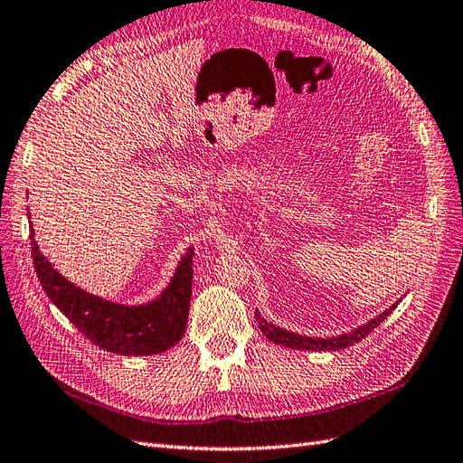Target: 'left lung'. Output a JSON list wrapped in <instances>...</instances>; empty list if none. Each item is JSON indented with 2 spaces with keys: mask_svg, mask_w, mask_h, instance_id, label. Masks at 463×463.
Returning a JSON list of instances; mask_svg holds the SVG:
<instances>
[{
  "mask_svg": "<svg viewBox=\"0 0 463 463\" xmlns=\"http://www.w3.org/2000/svg\"><path fill=\"white\" fill-rule=\"evenodd\" d=\"M398 307V302H395L393 307H390L388 310L382 312L376 318H373L371 322H366L364 326L353 329L349 334H343L337 337H307V335H298L293 332H287L283 327H275L273 324H269L268 320H263L260 312H256V320L260 324L261 334L266 335L269 341L277 343V345H285L288 349H298V351H339V349H345L354 345V343H359L361 339H364L368 334L373 332L374 327H378L382 322H384L388 316L392 314V310Z\"/></svg>",
  "mask_w": 463,
  "mask_h": 463,
  "instance_id": "8db88e82",
  "label": "left lung"
}]
</instances>
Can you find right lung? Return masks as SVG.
Returning <instances> with one entry per match:
<instances>
[{
	"label": "right lung",
	"mask_w": 463,
	"mask_h": 463,
	"mask_svg": "<svg viewBox=\"0 0 463 463\" xmlns=\"http://www.w3.org/2000/svg\"><path fill=\"white\" fill-rule=\"evenodd\" d=\"M31 254L38 281L48 298L97 347L116 354L143 356L163 353L182 339L192 298V248L182 258L165 293L143 307L116 305L70 283L41 254L33 227Z\"/></svg>",
	"instance_id": "1"
}]
</instances>
